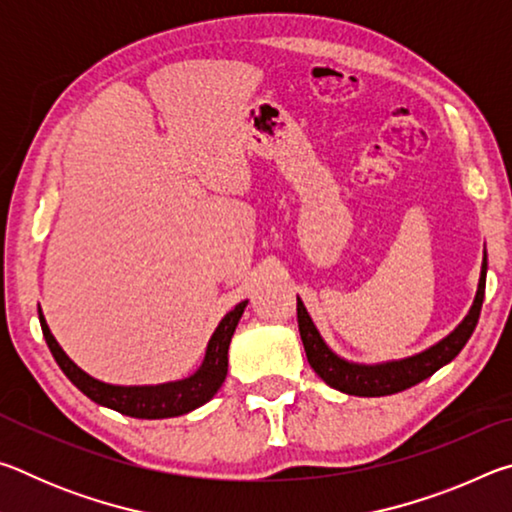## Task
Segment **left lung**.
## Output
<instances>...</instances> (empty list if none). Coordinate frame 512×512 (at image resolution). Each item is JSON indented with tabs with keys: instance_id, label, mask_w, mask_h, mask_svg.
Segmentation results:
<instances>
[{
	"instance_id": "1",
	"label": "left lung",
	"mask_w": 512,
	"mask_h": 512,
	"mask_svg": "<svg viewBox=\"0 0 512 512\" xmlns=\"http://www.w3.org/2000/svg\"><path fill=\"white\" fill-rule=\"evenodd\" d=\"M485 273H488V255L483 253L481 264V277H479V289L470 311L463 318V323L458 325L452 334L445 336L443 341L431 345L429 350L413 357H406L400 361H386L375 363V366H366V363H354L345 361L339 354L327 348L323 336L311 320L307 307L302 305L298 298V329L300 339L305 345L309 366L316 370V375L325 381L327 386L336 388V391L359 395V397H381V395H393L406 391L415 384H420L433 372L447 366L458 352L465 348V343L470 341L476 323H479L481 305H483V293H485Z\"/></svg>"
}]
</instances>
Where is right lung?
Instances as JSON below:
<instances>
[{"instance_id":"obj_1","label":"right lung","mask_w":512,"mask_h":512,"mask_svg":"<svg viewBox=\"0 0 512 512\" xmlns=\"http://www.w3.org/2000/svg\"><path fill=\"white\" fill-rule=\"evenodd\" d=\"M246 305L248 300L239 302L235 309L223 316L219 327L214 329L210 343H207L201 368H198L194 375L178 381H167V384L158 386H115L90 377L88 372L76 366V363L63 352V348H60L54 334H51L45 316H42V309H38V316L42 334H45V341L51 354H54L56 363L83 395H88L92 402H97L101 406H108L112 411L131 415V418L160 420L176 418V415L194 411L205 402H210L216 391H219L225 381V375H228V348L232 334H235L237 323L241 314H244Z\"/></svg>"}]
</instances>
